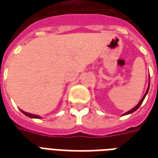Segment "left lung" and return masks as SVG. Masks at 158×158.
<instances>
[{
    "label": "left lung",
    "instance_id": "1",
    "mask_svg": "<svg viewBox=\"0 0 158 158\" xmlns=\"http://www.w3.org/2000/svg\"><path fill=\"white\" fill-rule=\"evenodd\" d=\"M149 87H148V89H147V91H146V93L144 94V96H143V98L141 99V101H140V102L138 103V105H137V106H135V107H134V108H133L132 110H130V111H128V112H126V113H125L124 115H127V114H129V113H132V112H135V111H136L137 109H138V108L140 107V106L142 105V103H143V100H144V98H145V97H146V95H147V93H148V91H149Z\"/></svg>",
    "mask_w": 158,
    "mask_h": 158
}]
</instances>
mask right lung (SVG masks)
Listing matches in <instances>:
<instances>
[{
    "label": "right lung",
    "mask_w": 158,
    "mask_h": 158,
    "mask_svg": "<svg viewBox=\"0 0 158 158\" xmlns=\"http://www.w3.org/2000/svg\"><path fill=\"white\" fill-rule=\"evenodd\" d=\"M21 112L23 113V114H25L26 116H28V117H30V118H40V116H38V115H35V114H31V113H28V112H23V111H22Z\"/></svg>",
    "instance_id": "add662e5"
}]
</instances>
